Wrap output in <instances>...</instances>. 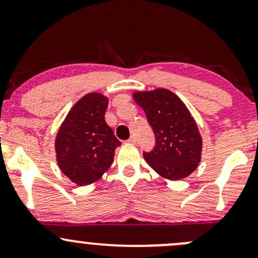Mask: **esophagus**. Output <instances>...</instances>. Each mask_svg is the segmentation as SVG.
Instances as JSON below:
<instances>
[{"label": "esophagus", "instance_id": "esophagus-1", "mask_svg": "<svg viewBox=\"0 0 258 258\" xmlns=\"http://www.w3.org/2000/svg\"><path fill=\"white\" fill-rule=\"evenodd\" d=\"M136 142H137V141H136V137H135V136H132L131 138L127 139V143H130V144H136Z\"/></svg>", "mask_w": 258, "mask_h": 258}]
</instances>
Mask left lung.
<instances>
[{
	"label": "left lung",
	"mask_w": 258,
	"mask_h": 258,
	"mask_svg": "<svg viewBox=\"0 0 258 258\" xmlns=\"http://www.w3.org/2000/svg\"><path fill=\"white\" fill-rule=\"evenodd\" d=\"M133 99L146 112L155 133V147L143 154L148 165L170 180L194 172L201 160L203 139L184 103L166 88L135 92Z\"/></svg>",
	"instance_id": "left-lung-1"
}]
</instances>
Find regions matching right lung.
<instances>
[{"mask_svg": "<svg viewBox=\"0 0 258 258\" xmlns=\"http://www.w3.org/2000/svg\"><path fill=\"white\" fill-rule=\"evenodd\" d=\"M109 100L92 92L75 103L55 137L59 168L78 185L92 184L108 171L121 142L106 125Z\"/></svg>", "mask_w": 258, "mask_h": 258, "instance_id": "obj_1", "label": "right lung"}]
</instances>
